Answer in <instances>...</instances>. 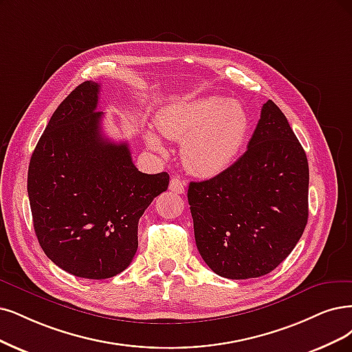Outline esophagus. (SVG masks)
I'll use <instances>...</instances> for the list:
<instances>
[{"label":"esophagus","instance_id":"obj_1","mask_svg":"<svg viewBox=\"0 0 352 352\" xmlns=\"http://www.w3.org/2000/svg\"><path fill=\"white\" fill-rule=\"evenodd\" d=\"M169 190L175 194H183L186 191V181H181L178 177H173L169 183Z\"/></svg>","mask_w":352,"mask_h":352}]
</instances>
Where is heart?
Listing matches in <instances>:
<instances>
[{
    "mask_svg": "<svg viewBox=\"0 0 352 352\" xmlns=\"http://www.w3.org/2000/svg\"><path fill=\"white\" fill-rule=\"evenodd\" d=\"M156 127L174 140H183L181 158L190 173L212 177L236 160L250 132V114L238 100L207 96L169 104L156 114ZM148 145L162 151L155 133Z\"/></svg>",
    "mask_w": 352,
    "mask_h": 352,
    "instance_id": "heart-1",
    "label": "heart"
}]
</instances>
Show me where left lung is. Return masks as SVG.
<instances>
[{"label":"left lung","mask_w":352,"mask_h":352,"mask_svg":"<svg viewBox=\"0 0 352 352\" xmlns=\"http://www.w3.org/2000/svg\"><path fill=\"white\" fill-rule=\"evenodd\" d=\"M307 196L306 153L283 111L268 100L241 158L219 175L188 186L204 263L230 280L268 274L302 238Z\"/></svg>","instance_id":"left-lung-1"}]
</instances>
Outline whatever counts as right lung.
<instances>
[{
	"label": "right lung",
	"mask_w": 352,
	"mask_h": 352,
	"mask_svg": "<svg viewBox=\"0 0 352 352\" xmlns=\"http://www.w3.org/2000/svg\"><path fill=\"white\" fill-rule=\"evenodd\" d=\"M100 84L78 85L52 114L32 155L28 192L38 243L52 263L81 278L124 271L138 223L169 175L143 174L126 142L101 133Z\"/></svg>",
	"instance_id": "1"
}]
</instances>
